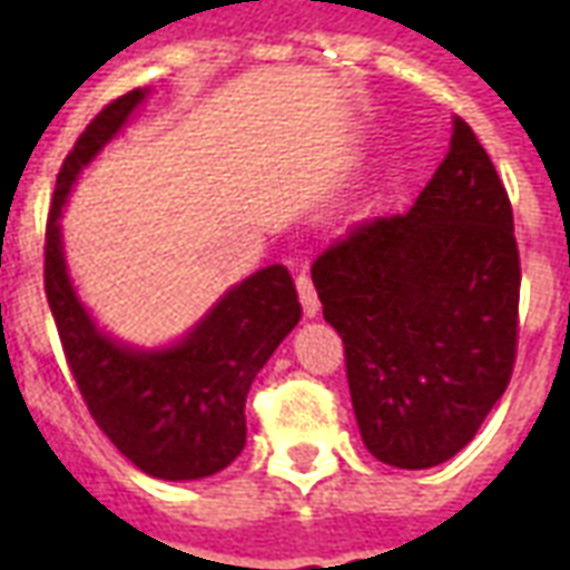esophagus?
I'll return each instance as SVG.
<instances>
[{
  "label": "esophagus",
  "instance_id": "esophagus-1",
  "mask_svg": "<svg viewBox=\"0 0 570 570\" xmlns=\"http://www.w3.org/2000/svg\"><path fill=\"white\" fill-rule=\"evenodd\" d=\"M295 286H298V298H302L304 316H307V320H316L322 311V304H320V295H316V289H313V281L307 275H298Z\"/></svg>",
  "mask_w": 570,
  "mask_h": 570
}]
</instances>
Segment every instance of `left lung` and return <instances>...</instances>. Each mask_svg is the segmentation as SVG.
Listing matches in <instances>:
<instances>
[{
	"mask_svg": "<svg viewBox=\"0 0 570 570\" xmlns=\"http://www.w3.org/2000/svg\"><path fill=\"white\" fill-rule=\"evenodd\" d=\"M311 275L366 450L402 470L464 450L512 379L521 293L512 204L473 129L455 118L414 206L348 224Z\"/></svg>",
	"mask_w": 570,
	"mask_h": 570,
	"instance_id": "left-lung-1",
	"label": "left lung"
}]
</instances>
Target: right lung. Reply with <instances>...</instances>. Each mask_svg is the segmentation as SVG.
<instances>
[{
	"label": "right lung",
	"mask_w": 570,
	"mask_h": 570,
	"mask_svg": "<svg viewBox=\"0 0 570 570\" xmlns=\"http://www.w3.org/2000/svg\"><path fill=\"white\" fill-rule=\"evenodd\" d=\"M150 88L124 94L88 124L61 165L47 222L43 284L67 364L106 438L147 476L191 482L224 470L245 446L250 381L302 320L286 266L233 284L183 337L136 346L111 337L76 293L65 257L67 197L124 132Z\"/></svg>",
	"instance_id": "1"
}]
</instances>
